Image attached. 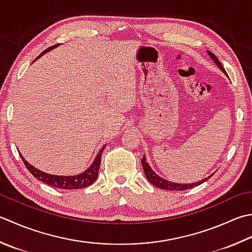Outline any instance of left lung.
Listing matches in <instances>:
<instances>
[{"mask_svg": "<svg viewBox=\"0 0 252 252\" xmlns=\"http://www.w3.org/2000/svg\"><path fill=\"white\" fill-rule=\"evenodd\" d=\"M208 53H209V56L211 57L212 60L214 61V63L216 64V65L220 67V70L226 74L225 68L223 67V65H221V63L220 62L219 59L216 58V56H214V54L212 53V52H210V51H208ZM226 75H227V74H226ZM141 162H142L143 170H144V172H145V176H146L147 180H149L153 186H155V187H157V188L162 189V190H169V191H184V190H188V189L193 188V187H196V186H199L201 184H203V182L208 180L210 177L213 176V175H211V176L208 177V178L202 179L201 181H198V182H194V184H178V182H171V181H168V180H166V179H162L161 177H159L158 175H156V172L153 170L151 168V166L146 162L145 155L143 156V158L141 159Z\"/></svg>", "mask_w": 252, "mask_h": 252, "instance_id": "1", "label": "left lung"}]
</instances>
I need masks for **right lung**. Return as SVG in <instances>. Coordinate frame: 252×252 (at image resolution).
Segmentation results:
<instances>
[{
  "instance_id": "obj_1",
  "label": "right lung",
  "mask_w": 252,
  "mask_h": 252,
  "mask_svg": "<svg viewBox=\"0 0 252 252\" xmlns=\"http://www.w3.org/2000/svg\"><path fill=\"white\" fill-rule=\"evenodd\" d=\"M58 46L59 44H54V46H52V47H49L38 58H40L43 53L52 50L53 48H56ZM106 145L102 147V149L99 151V153H98L96 158L94 159L93 164L91 165L90 168L86 169L84 172H82V174L76 175V176H57V175L47 174V172L39 170L38 168H36V167H33L32 165L29 164V162H27V160H25V158L22 155H21V158L23 159L25 166H26V168L29 170V172H31L34 178H37L38 180L44 182L46 185L51 186V187H53V188H59V189H64V190L82 189V188H85V187L91 186L93 182L97 179L98 170H99L100 161H101V154H102L103 149H105Z\"/></svg>"
}]
</instances>
